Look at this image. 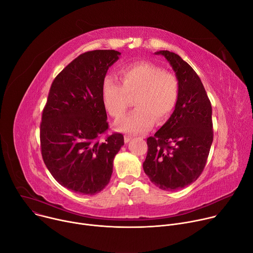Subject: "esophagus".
<instances>
[{
	"instance_id": "1",
	"label": "esophagus",
	"mask_w": 253,
	"mask_h": 253,
	"mask_svg": "<svg viewBox=\"0 0 253 253\" xmlns=\"http://www.w3.org/2000/svg\"><path fill=\"white\" fill-rule=\"evenodd\" d=\"M131 138H132V137H131L130 135H126H126H125V142H126V143H128Z\"/></svg>"
}]
</instances>
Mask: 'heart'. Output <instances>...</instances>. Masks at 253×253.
Masks as SVG:
<instances>
[{
    "label": "heart",
    "mask_w": 253,
    "mask_h": 253,
    "mask_svg": "<svg viewBox=\"0 0 253 253\" xmlns=\"http://www.w3.org/2000/svg\"><path fill=\"white\" fill-rule=\"evenodd\" d=\"M122 84L107 75L101 84L102 104L107 114L120 119L134 98L136 109L116 124L117 129L129 133L150 130L155 121L164 124L171 117L179 99V80L158 65L139 61L123 67Z\"/></svg>",
    "instance_id": "heart-1"
}]
</instances>
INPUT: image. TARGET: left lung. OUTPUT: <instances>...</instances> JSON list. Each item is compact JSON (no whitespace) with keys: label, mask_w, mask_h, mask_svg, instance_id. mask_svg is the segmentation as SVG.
I'll list each match as a JSON object with an SVG mask.
<instances>
[{"label":"left lung","mask_w":253,"mask_h":253,"mask_svg":"<svg viewBox=\"0 0 253 253\" xmlns=\"http://www.w3.org/2000/svg\"><path fill=\"white\" fill-rule=\"evenodd\" d=\"M169 61L179 80V99L167 123L147 139L143 164L151 182L165 191L192 184L202 174L213 142L212 106L201 79L176 53L156 52Z\"/></svg>","instance_id":"obj_1"}]
</instances>
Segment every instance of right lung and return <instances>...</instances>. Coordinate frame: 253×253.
Listing matches in <instances>:
<instances>
[{
    "instance_id": "add662e5",
    "label": "right lung",
    "mask_w": 253,
    "mask_h": 253,
    "mask_svg": "<svg viewBox=\"0 0 253 253\" xmlns=\"http://www.w3.org/2000/svg\"><path fill=\"white\" fill-rule=\"evenodd\" d=\"M121 53L93 50L80 54L53 80L40 125L41 154L61 186L94 195L109 183L124 135L108 129L101 84Z\"/></svg>"
}]
</instances>
